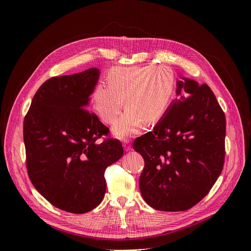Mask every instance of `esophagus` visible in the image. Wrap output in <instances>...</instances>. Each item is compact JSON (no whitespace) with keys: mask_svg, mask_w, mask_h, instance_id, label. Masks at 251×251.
Listing matches in <instances>:
<instances>
[{"mask_svg":"<svg viewBox=\"0 0 251 251\" xmlns=\"http://www.w3.org/2000/svg\"><path fill=\"white\" fill-rule=\"evenodd\" d=\"M123 146H124V149H125V151H131V150H132L131 141L128 140V139H124V143H123Z\"/></svg>","mask_w":251,"mask_h":251,"instance_id":"34e87169","label":"esophagus"}]
</instances>
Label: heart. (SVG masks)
<instances>
[{"mask_svg": "<svg viewBox=\"0 0 251 251\" xmlns=\"http://www.w3.org/2000/svg\"><path fill=\"white\" fill-rule=\"evenodd\" d=\"M108 86L98 83L92 92V104L104 124L115 121L125 105L124 116L114 126L118 137L137 132L139 126L153 125L168 111L176 89L171 68L158 66L116 67L107 74Z\"/></svg>", "mask_w": 251, "mask_h": 251, "instance_id": "1", "label": "heart"}]
</instances>
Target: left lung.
Returning a JSON list of instances; mask_svg holds the SVG:
<instances>
[{
	"instance_id": "1",
	"label": "left lung",
	"mask_w": 251,
	"mask_h": 251,
	"mask_svg": "<svg viewBox=\"0 0 251 251\" xmlns=\"http://www.w3.org/2000/svg\"><path fill=\"white\" fill-rule=\"evenodd\" d=\"M153 131L136 138L133 149L144 159L139 187L150 206L184 211L206 196L225 158V114L211 89L184 78Z\"/></svg>"
}]
</instances>
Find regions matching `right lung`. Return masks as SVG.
Listing matches in <instances>:
<instances>
[{"mask_svg":"<svg viewBox=\"0 0 251 251\" xmlns=\"http://www.w3.org/2000/svg\"><path fill=\"white\" fill-rule=\"evenodd\" d=\"M98 77L100 70L92 68L49 78L36 91L24 118L30 181L53 206L72 214L100 204L105 169L124 155L121 142L109 138V127L86 108Z\"/></svg>","mask_w":251,"mask_h":251,"instance_id":"1","label":"right lung"}]
</instances>
